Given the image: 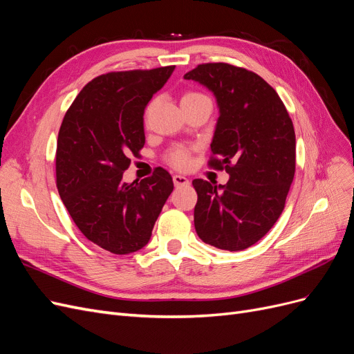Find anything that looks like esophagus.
Masks as SVG:
<instances>
[{
	"mask_svg": "<svg viewBox=\"0 0 354 354\" xmlns=\"http://www.w3.org/2000/svg\"><path fill=\"white\" fill-rule=\"evenodd\" d=\"M173 181H174V186L176 187L187 186L189 185V180L185 176H173Z\"/></svg>",
	"mask_w": 354,
	"mask_h": 354,
	"instance_id": "1",
	"label": "esophagus"
}]
</instances>
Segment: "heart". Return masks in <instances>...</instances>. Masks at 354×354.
Listing matches in <instances>:
<instances>
[{
  "label": "heart",
  "mask_w": 354,
  "mask_h": 354,
  "mask_svg": "<svg viewBox=\"0 0 354 354\" xmlns=\"http://www.w3.org/2000/svg\"><path fill=\"white\" fill-rule=\"evenodd\" d=\"M207 95H203L201 93H186L183 97H181V103L183 102H190V100H196V99H205ZM169 162L173 164L177 168H185L189 164V151L186 147H177L168 156Z\"/></svg>",
  "instance_id": "obj_1"
}]
</instances>
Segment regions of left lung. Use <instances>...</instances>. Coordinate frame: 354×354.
Masks as SVG:
<instances>
[{
  "label": "left lung",
  "mask_w": 354,
  "mask_h": 354,
  "mask_svg": "<svg viewBox=\"0 0 354 354\" xmlns=\"http://www.w3.org/2000/svg\"><path fill=\"white\" fill-rule=\"evenodd\" d=\"M208 88L218 120L209 165L226 168V185L194 180L195 229L216 248L242 251L269 232L285 207L295 173V131L277 93L259 75L207 63L185 75Z\"/></svg>",
  "instance_id": "obj_1"
}]
</instances>
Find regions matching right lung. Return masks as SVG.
<instances>
[{"mask_svg": "<svg viewBox=\"0 0 354 354\" xmlns=\"http://www.w3.org/2000/svg\"><path fill=\"white\" fill-rule=\"evenodd\" d=\"M176 66L111 72L81 90L59 131V195L85 238L113 254L142 250L174 189L158 167L140 183H125L130 155L145 146L143 113Z\"/></svg>", "mask_w": 354, "mask_h": 354, "instance_id": "add662e5", "label": "right lung"}]
</instances>
